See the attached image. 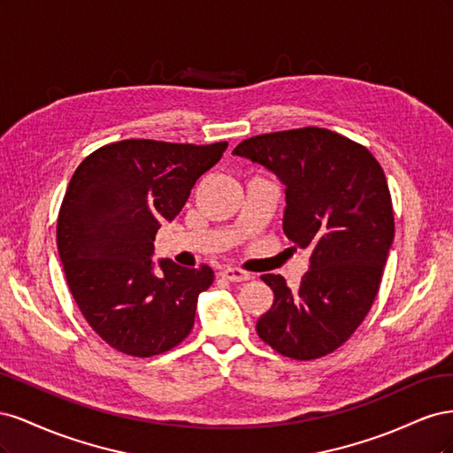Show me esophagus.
Segmentation results:
<instances>
[{
  "label": "esophagus",
  "instance_id": "esophagus-1",
  "mask_svg": "<svg viewBox=\"0 0 453 453\" xmlns=\"http://www.w3.org/2000/svg\"><path fill=\"white\" fill-rule=\"evenodd\" d=\"M221 276L232 283H243V281H250L251 280V273L250 272H243L240 268L234 266H226L221 270Z\"/></svg>",
  "mask_w": 453,
  "mask_h": 453
}]
</instances>
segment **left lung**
<instances>
[{
    "instance_id": "8db88e82",
    "label": "left lung",
    "mask_w": 453,
    "mask_h": 453,
    "mask_svg": "<svg viewBox=\"0 0 453 453\" xmlns=\"http://www.w3.org/2000/svg\"><path fill=\"white\" fill-rule=\"evenodd\" d=\"M232 155L278 177L285 236L310 250L295 291L276 273L263 276L273 304L257 333L285 357H323L355 333L378 295L395 234L386 173L363 145L315 127L255 135Z\"/></svg>"
}]
</instances>
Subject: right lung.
I'll return each instance as SVG.
<instances>
[{
  "label": "right lung",
  "instance_id": "obj_1",
  "mask_svg": "<svg viewBox=\"0 0 453 453\" xmlns=\"http://www.w3.org/2000/svg\"><path fill=\"white\" fill-rule=\"evenodd\" d=\"M226 147L125 140L94 150L75 170L58 215V253L81 313L117 351L153 357L193 328L213 270L170 258L155 265L153 242Z\"/></svg>",
  "mask_w": 453,
  "mask_h": 453
}]
</instances>
